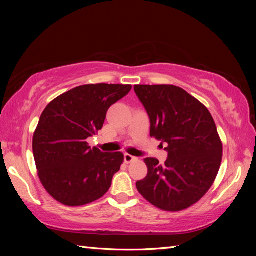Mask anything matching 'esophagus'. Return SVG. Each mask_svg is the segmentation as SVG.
I'll return each mask as SVG.
<instances>
[{"label": "esophagus", "instance_id": "34e87169", "mask_svg": "<svg viewBox=\"0 0 256 256\" xmlns=\"http://www.w3.org/2000/svg\"><path fill=\"white\" fill-rule=\"evenodd\" d=\"M124 160H125V162H126V164H131V162H136L138 158L135 156H132L130 154H125L124 155Z\"/></svg>", "mask_w": 256, "mask_h": 256}]
</instances>
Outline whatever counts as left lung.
Returning a JSON list of instances; mask_svg holds the SVG:
<instances>
[{"label":"left lung","instance_id":"left-lung-1","mask_svg":"<svg viewBox=\"0 0 256 256\" xmlns=\"http://www.w3.org/2000/svg\"><path fill=\"white\" fill-rule=\"evenodd\" d=\"M135 94L150 120V136L167 143L165 165L145 158L148 175L138 192L164 211H182L204 197L222 160V142L214 120L202 103L172 84H136Z\"/></svg>","mask_w":256,"mask_h":256}]
</instances>
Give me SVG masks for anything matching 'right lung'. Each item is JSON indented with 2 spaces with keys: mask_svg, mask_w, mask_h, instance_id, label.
I'll return each mask as SVG.
<instances>
[{
  "mask_svg": "<svg viewBox=\"0 0 256 256\" xmlns=\"http://www.w3.org/2000/svg\"><path fill=\"white\" fill-rule=\"evenodd\" d=\"M131 89V84L79 86L42 111L32 136V153L42 184L58 202L84 206L110 189L124 155L91 148L86 138L98 134L108 108Z\"/></svg>",
  "mask_w": 256,
  "mask_h": 256,
  "instance_id": "add662e5",
  "label": "right lung"
}]
</instances>
